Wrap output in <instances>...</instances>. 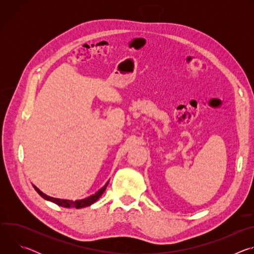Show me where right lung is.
I'll return each mask as SVG.
<instances>
[{
	"mask_svg": "<svg viewBox=\"0 0 254 254\" xmlns=\"http://www.w3.org/2000/svg\"><path fill=\"white\" fill-rule=\"evenodd\" d=\"M108 185V181L105 183V185L100 188L97 192H95L94 194L84 198V199H80V200H75V201H72V200H66V199H59V198H53V197H50L46 194H44L42 191H40L37 187H36L35 185H33L34 189L37 191V193L42 197L44 198L45 200L47 201H51L55 204H57L58 206H61V207H65V208H70V207H73V208H76V209H80V208H84V207H87V206H90L91 204H93L94 202H96L100 196L103 194V192L105 191L106 189V186Z\"/></svg>",
	"mask_w": 254,
	"mask_h": 254,
	"instance_id": "1",
	"label": "right lung"
}]
</instances>
